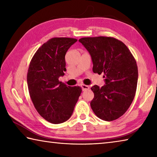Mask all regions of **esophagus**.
<instances>
[{
	"instance_id": "obj_1",
	"label": "esophagus",
	"mask_w": 157,
	"mask_h": 157,
	"mask_svg": "<svg viewBox=\"0 0 157 157\" xmlns=\"http://www.w3.org/2000/svg\"><path fill=\"white\" fill-rule=\"evenodd\" d=\"M81 86H82V90H83V91H86V90L89 89V86H87V85L82 84Z\"/></svg>"
}]
</instances>
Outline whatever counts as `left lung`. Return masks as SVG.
Wrapping results in <instances>:
<instances>
[{
    "mask_svg": "<svg viewBox=\"0 0 157 157\" xmlns=\"http://www.w3.org/2000/svg\"><path fill=\"white\" fill-rule=\"evenodd\" d=\"M89 52L93 71L104 73L105 84L91 87V107L98 118L112 121L128 109L134 100L138 82L134 57L123 42L113 37H84L79 39Z\"/></svg>",
    "mask_w": 157,
    "mask_h": 157,
    "instance_id": "left-lung-1",
    "label": "left lung"
}]
</instances>
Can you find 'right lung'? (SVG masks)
Here are the masks:
<instances>
[{
    "mask_svg": "<svg viewBox=\"0 0 157 157\" xmlns=\"http://www.w3.org/2000/svg\"><path fill=\"white\" fill-rule=\"evenodd\" d=\"M75 39L55 37L37 50L29 66L27 82L34 107L53 124L71 118L81 94L80 86H69L59 81L66 71L65 55Z\"/></svg>",
    "mask_w": 157,
    "mask_h": 157,
    "instance_id": "right-lung-1",
    "label": "right lung"
}]
</instances>
